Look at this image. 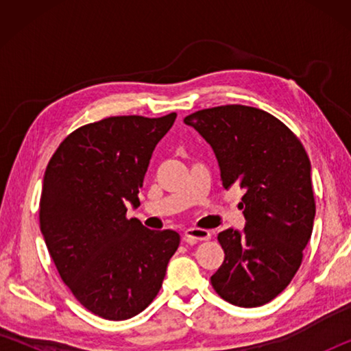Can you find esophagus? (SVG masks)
<instances>
[{
    "label": "esophagus",
    "instance_id": "1",
    "mask_svg": "<svg viewBox=\"0 0 351 351\" xmlns=\"http://www.w3.org/2000/svg\"><path fill=\"white\" fill-rule=\"evenodd\" d=\"M187 243H197V241H207L210 239V232L207 229H199V228H189L186 232H184Z\"/></svg>",
    "mask_w": 351,
    "mask_h": 351
}]
</instances>
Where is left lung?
<instances>
[{
	"instance_id": "obj_1",
	"label": "left lung",
	"mask_w": 351,
	"mask_h": 351,
	"mask_svg": "<svg viewBox=\"0 0 351 351\" xmlns=\"http://www.w3.org/2000/svg\"><path fill=\"white\" fill-rule=\"evenodd\" d=\"M209 142L224 189L239 186L245 230L218 234L224 261L210 277L229 304H268L293 280L311 239L316 201L311 164L297 136L269 112L221 105L184 117Z\"/></svg>"
}]
</instances>
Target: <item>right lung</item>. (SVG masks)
<instances>
[{"label": "right lung", "mask_w": 351, "mask_h": 351, "mask_svg": "<svg viewBox=\"0 0 351 351\" xmlns=\"http://www.w3.org/2000/svg\"><path fill=\"white\" fill-rule=\"evenodd\" d=\"M176 119L111 116L74 130L52 154L40 198V229L62 280L99 317L125 320L152 304L175 230H150L127 217L154 147Z\"/></svg>", "instance_id": "obj_1"}]
</instances>
